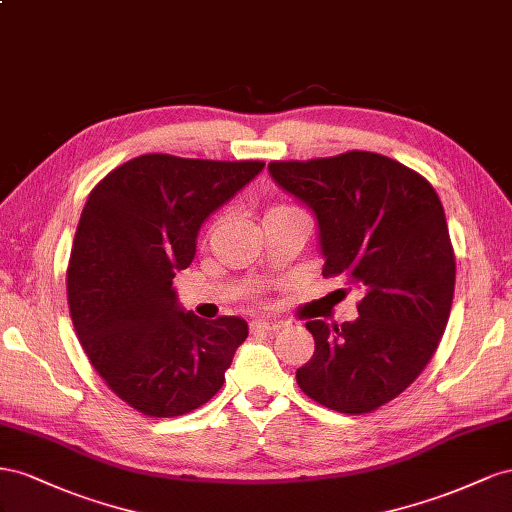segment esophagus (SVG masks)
I'll return each instance as SVG.
<instances>
[{
    "label": "esophagus",
    "mask_w": 512,
    "mask_h": 512,
    "mask_svg": "<svg viewBox=\"0 0 512 512\" xmlns=\"http://www.w3.org/2000/svg\"><path fill=\"white\" fill-rule=\"evenodd\" d=\"M283 324L281 321H270V319H253L251 321V332L259 334V332H276L281 330Z\"/></svg>",
    "instance_id": "obj_1"
}]
</instances>
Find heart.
<instances>
[{
  "label": "heart",
  "mask_w": 512,
  "mask_h": 512,
  "mask_svg": "<svg viewBox=\"0 0 512 512\" xmlns=\"http://www.w3.org/2000/svg\"><path fill=\"white\" fill-rule=\"evenodd\" d=\"M289 210H294V208H289V206H272L270 210H268V214H281V212H289ZM266 214V216H268Z\"/></svg>",
  "instance_id": "1"
}]
</instances>
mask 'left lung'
Masks as SVG:
<instances>
[{"label": "left lung", "instance_id": "1", "mask_svg": "<svg viewBox=\"0 0 512 512\" xmlns=\"http://www.w3.org/2000/svg\"><path fill=\"white\" fill-rule=\"evenodd\" d=\"M268 171L315 212L321 274L362 291L356 321H306L315 352L296 382L334 412L369 414L414 382L446 330L457 266L442 201L375 152L274 160Z\"/></svg>", "mask_w": 512, "mask_h": 512}]
</instances>
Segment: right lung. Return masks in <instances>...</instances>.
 Wrapping results in <instances>:
<instances>
[{
    "label": "right lung",
    "mask_w": 512,
    "mask_h": 512,
    "mask_svg": "<svg viewBox=\"0 0 512 512\" xmlns=\"http://www.w3.org/2000/svg\"><path fill=\"white\" fill-rule=\"evenodd\" d=\"M264 165L143 154L87 197L68 264L70 317L98 375L145 416L208 403L248 337L240 317L184 311L173 276L191 266L203 221Z\"/></svg>",
    "instance_id": "add662e5"
}]
</instances>
